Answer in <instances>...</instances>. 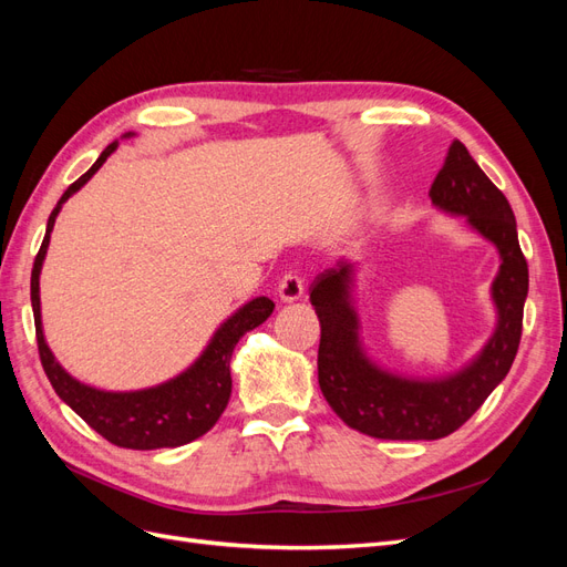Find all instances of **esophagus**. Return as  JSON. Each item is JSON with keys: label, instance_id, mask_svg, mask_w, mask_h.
Wrapping results in <instances>:
<instances>
[{"label": "esophagus", "instance_id": "obj_1", "mask_svg": "<svg viewBox=\"0 0 567 567\" xmlns=\"http://www.w3.org/2000/svg\"><path fill=\"white\" fill-rule=\"evenodd\" d=\"M302 290L305 286H302V279L298 277V271H286L279 281V298L284 302H293L302 296Z\"/></svg>", "mask_w": 567, "mask_h": 567}]
</instances>
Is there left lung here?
I'll use <instances>...</instances> for the list:
<instances>
[{
  "mask_svg": "<svg viewBox=\"0 0 567 567\" xmlns=\"http://www.w3.org/2000/svg\"><path fill=\"white\" fill-rule=\"evenodd\" d=\"M442 210L466 215L471 225L499 248L502 269L492 298L499 326L483 354L444 381H406L375 369L359 350L357 315L350 307V262L321 271L310 300L321 323L319 388L326 402L352 431L379 440H440L466 423L499 385L516 359L527 298V260L518 244L516 217L506 196L473 161L461 142L431 186Z\"/></svg>",
  "mask_w": 567,
  "mask_h": 567,
  "instance_id": "8db88e82",
  "label": "left lung"
}]
</instances>
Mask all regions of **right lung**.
Segmentation results:
<instances>
[{
    "instance_id": "1",
    "label": "right lung",
    "mask_w": 567,
    "mask_h": 567,
    "mask_svg": "<svg viewBox=\"0 0 567 567\" xmlns=\"http://www.w3.org/2000/svg\"><path fill=\"white\" fill-rule=\"evenodd\" d=\"M115 142L104 148L96 163L78 182L65 188V194L51 210L47 221V234L40 246L30 274V300L32 315H35V336L40 362L44 367L51 388L59 398L71 406L75 414L90 427L106 437L115 447L123 450H163L179 447L205 435L227 409L231 394V352L244 333L260 326L274 310L269 298H255L244 305L231 319L219 326L213 342L198 357V362L179 373L177 379L163 385L136 390V392H104L90 385H82L68 375L51 354L44 342L42 321H40V271L49 246V234L54 229L61 205L71 198L82 184H87L96 169L106 163L115 151Z\"/></svg>"
}]
</instances>
